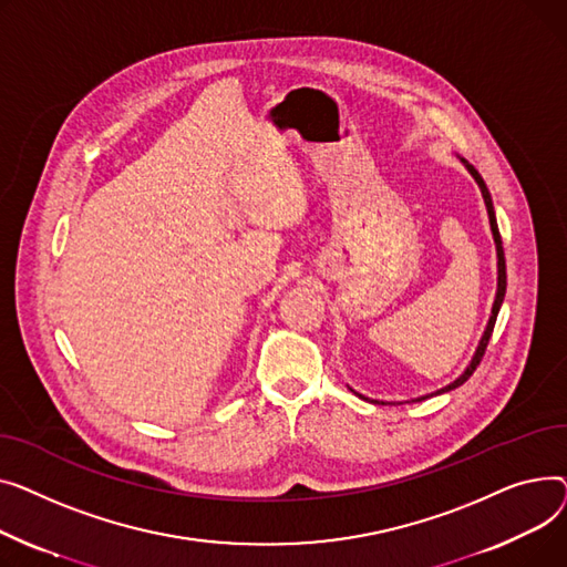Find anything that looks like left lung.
Returning <instances> with one entry per match:
<instances>
[{
  "label": "left lung",
  "mask_w": 567,
  "mask_h": 567,
  "mask_svg": "<svg viewBox=\"0 0 567 567\" xmlns=\"http://www.w3.org/2000/svg\"><path fill=\"white\" fill-rule=\"evenodd\" d=\"M464 164H467V169H470V174L476 178V183H478V187H481V192H483V198H485V206H487V215H489V226H492V236H494V243H496V256H498V288H496V299H494V307H492V316H489V322H487V329H485V334H483V339H481V346H478V350H476V354H474V359H472V363L467 365V371H464L455 382H451L449 386H444V389H440L437 393H446V391H451V389H455V386H460V384H464L467 382L472 375H474V371L478 369V363L483 361V354H485V350H487V343H489V337H492V331H494V322H496V316H498V309H502V302H504V295H506V256H504V247H502V233H498V226H496V217H494V206H492V196H489V192H487V185H485V181L481 178V174L474 169V166L467 162V159H462ZM435 395V393H432ZM427 395H423V398H419V401H425ZM384 405V403H382Z\"/></svg>",
  "instance_id": "obj_1"
}]
</instances>
